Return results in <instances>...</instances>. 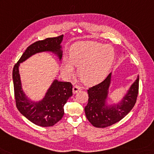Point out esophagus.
<instances>
[{
    "label": "esophagus",
    "instance_id": "obj_1",
    "mask_svg": "<svg viewBox=\"0 0 154 154\" xmlns=\"http://www.w3.org/2000/svg\"><path fill=\"white\" fill-rule=\"evenodd\" d=\"M81 88H81V87H80V86H79L77 85H75L73 86V92L74 94H75L78 91L81 90Z\"/></svg>",
    "mask_w": 154,
    "mask_h": 154
}]
</instances>
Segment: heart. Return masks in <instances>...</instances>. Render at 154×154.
Listing matches in <instances>:
<instances>
[{
  "label": "heart",
  "mask_w": 154,
  "mask_h": 154,
  "mask_svg": "<svg viewBox=\"0 0 154 154\" xmlns=\"http://www.w3.org/2000/svg\"><path fill=\"white\" fill-rule=\"evenodd\" d=\"M114 56V50L110 45L96 42H79L71 49L70 60L64 59L63 72L67 77L72 76L73 64L79 67L78 75L85 84H96L108 75Z\"/></svg>",
  "instance_id": "obj_1"
}]
</instances>
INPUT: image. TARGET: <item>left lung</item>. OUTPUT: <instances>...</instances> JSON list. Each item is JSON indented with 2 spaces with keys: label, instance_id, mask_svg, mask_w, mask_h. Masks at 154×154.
I'll return each mask as SVG.
<instances>
[{
  "label": "left lung",
  "instance_id": "8db88e82",
  "mask_svg": "<svg viewBox=\"0 0 154 154\" xmlns=\"http://www.w3.org/2000/svg\"><path fill=\"white\" fill-rule=\"evenodd\" d=\"M111 75L110 73L102 82L87 90L88 100L85 108V115L89 122L97 128H105L119 122L131 112L137 102L139 88L138 77L119 104L106 106L105 101L110 85Z\"/></svg>",
  "mask_w": 154,
  "mask_h": 154
}]
</instances>
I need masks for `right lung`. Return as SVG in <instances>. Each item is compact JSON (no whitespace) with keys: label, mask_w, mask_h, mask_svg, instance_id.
Returning <instances> with one entry per match:
<instances>
[{"label":"right lung","mask_w":154,"mask_h":154,"mask_svg":"<svg viewBox=\"0 0 154 154\" xmlns=\"http://www.w3.org/2000/svg\"><path fill=\"white\" fill-rule=\"evenodd\" d=\"M63 36L62 35L56 37L47 38L29 46L13 68L12 78L17 108L27 119L38 126L51 127L61 120L64 114L63 106L70 96L73 95V85L70 82L55 80L42 100L32 102L29 100L21 90L18 67L20 63L24 62L31 56L44 51L55 52L61 60L62 52L60 50V43Z\"/></svg>","instance_id":"obj_1"}]
</instances>
